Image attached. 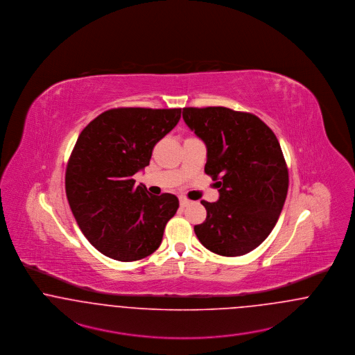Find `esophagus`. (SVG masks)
<instances>
[{"instance_id":"esophagus-1","label":"esophagus","mask_w":355,"mask_h":355,"mask_svg":"<svg viewBox=\"0 0 355 355\" xmlns=\"http://www.w3.org/2000/svg\"><path fill=\"white\" fill-rule=\"evenodd\" d=\"M189 204V200L188 199H185V198H180V207L182 208H184V207H187Z\"/></svg>"}]
</instances>
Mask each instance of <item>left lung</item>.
Returning <instances> with one entry per match:
<instances>
[{"label": "left lung", "mask_w": 355, "mask_h": 355, "mask_svg": "<svg viewBox=\"0 0 355 355\" xmlns=\"http://www.w3.org/2000/svg\"><path fill=\"white\" fill-rule=\"evenodd\" d=\"M185 124L205 143V173L216 182V202L201 201L207 218L195 225L211 252L236 257L259 247L275 228L289 187L275 132L253 114L227 107H184Z\"/></svg>", "instance_id": "1"}]
</instances>
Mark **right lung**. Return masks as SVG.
<instances>
[{"label":"right lung","mask_w":355,"mask_h":355,"mask_svg":"<svg viewBox=\"0 0 355 355\" xmlns=\"http://www.w3.org/2000/svg\"><path fill=\"white\" fill-rule=\"evenodd\" d=\"M182 108H111L87 124L70 155L64 187L85 237L102 254L137 261L159 248L179 208L132 176L150 164L155 144L178 124Z\"/></svg>","instance_id":"add662e5"}]
</instances>
